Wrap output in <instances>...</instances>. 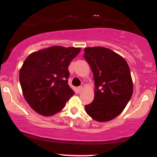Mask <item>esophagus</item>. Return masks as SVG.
Listing matches in <instances>:
<instances>
[{
    "instance_id": "obj_1",
    "label": "esophagus",
    "mask_w": 157,
    "mask_h": 157,
    "mask_svg": "<svg viewBox=\"0 0 157 157\" xmlns=\"http://www.w3.org/2000/svg\"><path fill=\"white\" fill-rule=\"evenodd\" d=\"M83 90V87L82 86H79L78 88H77V91H78V93H80L81 91Z\"/></svg>"
}]
</instances>
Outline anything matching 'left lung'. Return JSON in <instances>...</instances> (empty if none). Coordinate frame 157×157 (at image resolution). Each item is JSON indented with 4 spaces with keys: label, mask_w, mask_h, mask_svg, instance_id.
Listing matches in <instances>:
<instances>
[{
    "label": "left lung",
    "mask_w": 157,
    "mask_h": 157,
    "mask_svg": "<svg viewBox=\"0 0 157 157\" xmlns=\"http://www.w3.org/2000/svg\"><path fill=\"white\" fill-rule=\"evenodd\" d=\"M84 52L95 86L94 99L85 109L96 121H109L122 112L133 94L130 68L123 57L109 48L87 47Z\"/></svg>",
    "instance_id": "obj_1"
}]
</instances>
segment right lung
I'll use <instances>...</instances> for the list:
<instances>
[{
	"mask_svg": "<svg viewBox=\"0 0 157 157\" xmlns=\"http://www.w3.org/2000/svg\"><path fill=\"white\" fill-rule=\"evenodd\" d=\"M80 50L56 46L26 57L19 80L23 97L34 111L43 116H52L63 109L75 94L68 84V67Z\"/></svg>",
	"mask_w": 157,
	"mask_h": 157,
	"instance_id": "right-lung-1",
	"label": "right lung"
}]
</instances>
